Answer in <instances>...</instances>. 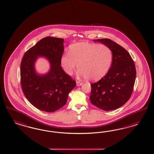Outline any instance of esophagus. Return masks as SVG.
Listing matches in <instances>:
<instances>
[{
    "mask_svg": "<svg viewBox=\"0 0 154 154\" xmlns=\"http://www.w3.org/2000/svg\"><path fill=\"white\" fill-rule=\"evenodd\" d=\"M83 83L82 82H78V81H77L76 82V85L77 86H80V85H83Z\"/></svg>",
    "mask_w": 154,
    "mask_h": 154,
    "instance_id": "34e87169",
    "label": "esophagus"
}]
</instances>
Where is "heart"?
<instances>
[{
	"label": "heart",
	"instance_id": "b5f03b06",
	"mask_svg": "<svg viewBox=\"0 0 154 154\" xmlns=\"http://www.w3.org/2000/svg\"><path fill=\"white\" fill-rule=\"evenodd\" d=\"M69 53L64 54L60 59L65 72L71 75L78 67V75L92 82L99 80L107 74L113 58L108 46L83 42L71 45Z\"/></svg>",
	"mask_w": 154,
	"mask_h": 154
}]
</instances>
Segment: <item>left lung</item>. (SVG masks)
<instances>
[{"instance_id":"left-lung-1","label":"left lung","mask_w":154,"mask_h":154,"mask_svg":"<svg viewBox=\"0 0 154 154\" xmlns=\"http://www.w3.org/2000/svg\"><path fill=\"white\" fill-rule=\"evenodd\" d=\"M109 47L113 58L111 67L104 76L91 84V103L105 111L122 106L129 100L136 78L134 61L128 51L108 38L94 40Z\"/></svg>"}]
</instances>
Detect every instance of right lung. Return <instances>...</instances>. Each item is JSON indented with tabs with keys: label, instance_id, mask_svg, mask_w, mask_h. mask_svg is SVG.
I'll list each match as a JSON object with an SVG mask.
<instances>
[{
	"label": "right lung",
	"instance_id": "add662e5",
	"mask_svg": "<svg viewBox=\"0 0 154 154\" xmlns=\"http://www.w3.org/2000/svg\"><path fill=\"white\" fill-rule=\"evenodd\" d=\"M64 40L46 37L25 53L20 65L21 85L26 98L36 108L53 112L64 106L76 82L66 74L60 66L64 51ZM45 57L50 64V71L38 74L35 63L38 57Z\"/></svg>",
	"mask_w": 154,
	"mask_h": 154
}]
</instances>
